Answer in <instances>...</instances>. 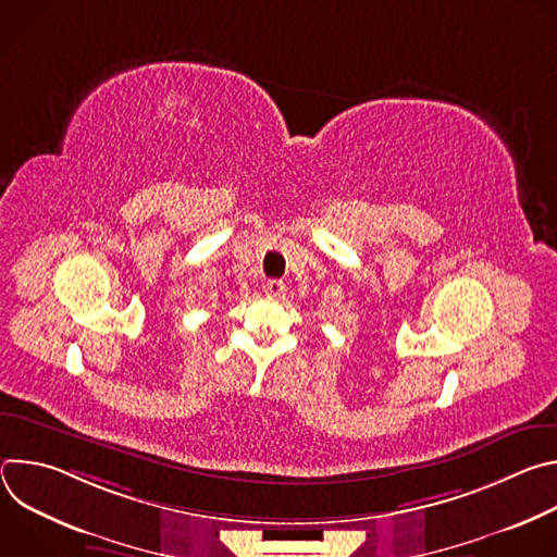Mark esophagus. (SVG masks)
I'll return each mask as SVG.
<instances>
[{"label":"esophagus","instance_id":"obj_1","mask_svg":"<svg viewBox=\"0 0 557 557\" xmlns=\"http://www.w3.org/2000/svg\"><path fill=\"white\" fill-rule=\"evenodd\" d=\"M284 290H286V284L282 280H269L264 284V293L269 299H280L284 295Z\"/></svg>","mask_w":557,"mask_h":557}]
</instances>
